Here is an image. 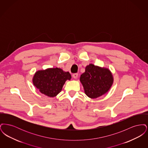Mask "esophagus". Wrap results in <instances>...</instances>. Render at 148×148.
<instances>
[{
  "label": "esophagus",
  "instance_id": "obj_1",
  "mask_svg": "<svg viewBox=\"0 0 148 148\" xmlns=\"http://www.w3.org/2000/svg\"><path fill=\"white\" fill-rule=\"evenodd\" d=\"M77 77H78V74L77 73H74L73 74V77H74V79H77Z\"/></svg>",
  "mask_w": 148,
  "mask_h": 148
}]
</instances>
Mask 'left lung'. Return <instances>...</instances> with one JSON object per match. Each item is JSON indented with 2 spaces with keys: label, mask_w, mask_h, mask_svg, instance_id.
<instances>
[{
  "label": "left lung",
  "mask_w": 148,
  "mask_h": 148,
  "mask_svg": "<svg viewBox=\"0 0 148 148\" xmlns=\"http://www.w3.org/2000/svg\"><path fill=\"white\" fill-rule=\"evenodd\" d=\"M85 94L90 98H99L110 90L114 82L113 74L106 68L90 64L80 77Z\"/></svg>",
  "instance_id": "8db88e82"
}]
</instances>
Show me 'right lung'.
Here are the masks:
<instances>
[{
	"mask_svg": "<svg viewBox=\"0 0 148 148\" xmlns=\"http://www.w3.org/2000/svg\"><path fill=\"white\" fill-rule=\"evenodd\" d=\"M71 78L68 71L53 68L36 71L32 81L42 94L49 97H55L62 91L65 82Z\"/></svg>",
	"mask_w": 148,
	"mask_h": 148,
	"instance_id": "1",
	"label": "right lung"
}]
</instances>
